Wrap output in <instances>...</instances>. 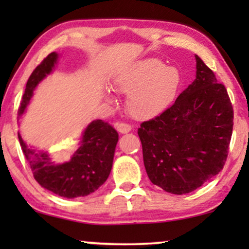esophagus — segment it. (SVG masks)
I'll use <instances>...</instances> for the list:
<instances>
[{"mask_svg":"<svg viewBox=\"0 0 249 249\" xmlns=\"http://www.w3.org/2000/svg\"><path fill=\"white\" fill-rule=\"evenodd\" d=\"M117 130L120 132V134H127V132H129L131 130V125L128 124H122V122H119V124H117Z\"/></svg>","mask_w":249,"mask_h":249,"instance_id":"34e87169","label":"esophagus"}]
</instances>
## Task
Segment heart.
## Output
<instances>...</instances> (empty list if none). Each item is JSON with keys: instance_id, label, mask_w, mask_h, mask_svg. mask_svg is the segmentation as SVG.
Returning <instances> with one entry per match:
<instances>
[{"instance_id": "b5f03b06", "label": "heart", "mask_w": 249, "mask_h": 249, "mask_svg": "<svg viewBox=\"0 0 249 249\" xmlns=\"http://www.w3.org/2000/svg\"><path fill=\"white\" fill-rule=\"evenodd\" d=\"M114 86L128 95L125 107L137 120H148L168 110L182 86V74L176 67H165L161 60L147 57L119 71ZM105 97L114 102L113 91L105 89Z\"/></svg>"}]
</instances>
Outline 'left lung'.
Masks as SVG:
<instances>
[{
  "label": "left lung",
  "mask_w": 249,
  "mask_h": 249,
  "mask_svg": "<svg viewBox=\"0 0 249 249\" xmlns=\"http://www.w3.org/2000/svg\"><path fill=\"white\" fill-rule=\"evenodd\" d=\"M195 59L196 79L171 107L138 128L149 180L175 195L194 192L223 169L232 135L226 87Z\"/></svg>",
  "instance_id": "8db88e82"
}]
</instances>
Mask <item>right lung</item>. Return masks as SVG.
Masks as SVG:
<instances>
[{
	"mask_svg": "<svg viewBox=\"0 0 249 249\" xmlns=\"http://www.w3.org/2000/svg\"><path fill=\"white\" fill-rule=\"evenodd\" d=\"M57 59L59 54L52 52L30 74L19 107L18 119L25 113L38 84L53 71ZM18 138L36 181L57 196L74 198L89 195L107 181L113 164L119 135L107 122L91 121L83 132L78 144L79 147L66 162H55L50 153L30 147L20 132Z\"/></svg>",
	"mask_w": 249,
	"mask_h": 249,
	"instance_id": "obj_1",
	"label": "right lung"
}]
</instances>
